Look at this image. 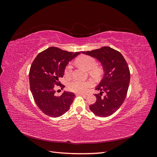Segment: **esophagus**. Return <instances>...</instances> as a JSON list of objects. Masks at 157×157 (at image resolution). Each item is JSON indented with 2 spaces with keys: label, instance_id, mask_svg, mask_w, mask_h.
Listing matches in <instances>:
<instances>
[{
  "label": "esophagus",
  "instance_id": "34e87169",
  "mask_svg": "<svg viewBox=\"0 0 157 157\" xmlns=\"http://www.w3.org/2000/svg\"><path fill=\"white\" fill-rule=\"evenodd\" d=\"M78 94L81 95V96H87L88 95V92H86V93H79Z\"/></svg>",
  "mask_w": 157,
  "mask_h": 157
}]
</instances>
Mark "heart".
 <instances>
[{"mask_svg":"<svg viewBox=\"0 0 157 157\" xmlns=\"http://www.w3.org/2000/svg\"><path fill=\"white\" fill-rule=\"evenodd\" d=\"M76 62L82 66L90 74L95 78H98L102 73V69L97 65V60L94 57L90 56H82L76 59ZM73 73V65L71 63H68L65 67L64 74L66 77H69ZM92 85L90 82L80 81L78 80H74L68 84L69 90L74 92H83Z\"/></svg>","mask_w":157,"mask_h":157,"instance_id":"b5f03b06","label":"heart"}]
</instances>
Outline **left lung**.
Returning a JSON list of instances; mask_svg holds the SVG:
<instances>
[{
  "instance_id": "left-lung-1",
  "label": "left lung",
  "mask_w": 157,
  "mask_h": 157,
  "mask_svg": "<svg viewBox=\"0 0 157 157\" xmlns=\"http://www.w3.org/2000/svg\"><path fill=\"white\" fill-rule=\"evenodd\" d=\"M82 53L100 61L105 73L95 89L100 93L95 94L96 101L90 105V109L98 117L110 116L120 108L126 99L130 80L128 65L119 52L109 46Z\"/></svg>"
}]
</instances>
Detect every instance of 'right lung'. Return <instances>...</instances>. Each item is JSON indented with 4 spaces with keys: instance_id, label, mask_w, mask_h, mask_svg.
Returning a JSON list of instances; mask_svg holds the SVG:
<instances>
[{
    "instance_id": "right-lung-1",
    "label": "right lung",
    "mask_w": 157,
    "mask_h": 157,
    "mask_svg": "<svg viewBox=\"0 0 157 157\" xmlns=\"http://www.w3.org/2000/svg\"><path fill=\"white\" fill-rule=\"evenodd\" d=\"M80 53L50 47L38 54L33 61L29 73L30 89L36 105L46 115L60 117L73 103L74 93L64 92L57 96L56 88L65 87L59 80L63 77L69 61Z\"/></svg>"
}]
</instances>
